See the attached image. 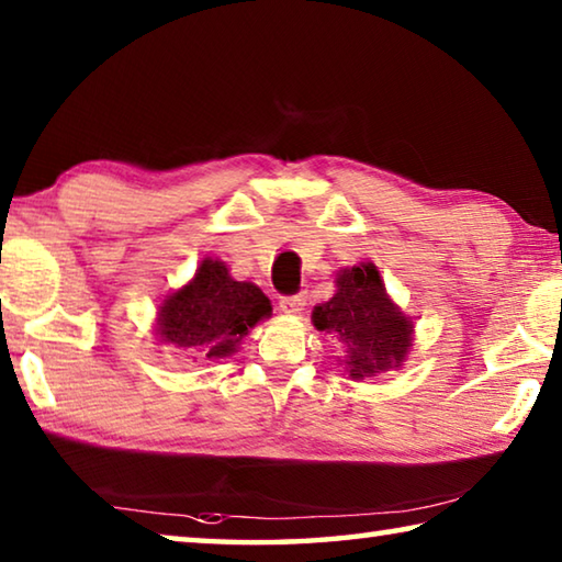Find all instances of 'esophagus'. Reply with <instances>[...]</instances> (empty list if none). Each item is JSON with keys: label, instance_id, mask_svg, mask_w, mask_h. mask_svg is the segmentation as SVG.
<instances>
[{"label": "esophagus", "instance_id": "esophagus-1", "mask_svg": "<svg viewBox=\"0 0 562 562\" xmlns=\"http://www.w3.org/2000/svg\"><path fill=\"white\" fill-rule=\"evenodd\" d=\"M280 310L288 312V315H297V312L304 310V294H288V297L280 300Z\"/></svg>", "mask_w": 562, "mask_h": 562}]
</instances>
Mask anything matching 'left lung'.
Returning a JSON list of instances; mask_svg holds the SVG:
<instances>
[{"mask_svg": "<svg viewBox=\"0 0 562 562\" xmlns=\"http://www.w3.org/2000/svg\"><path fill=\"white\" fill-rule=\"evenodd\" d=\"M312 322L349 349V376H372L404 361L412 322L386 297L372 262L339 272L337 294L312 312Z\"/></svg>", "mask_w": 562, "mask_h": 562, "instance_id": "left-lung-1", "label": "left lung"}]
</instances>
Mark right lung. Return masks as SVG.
<instances>
[{"instance_id":"right-lung-1","label":"right lung","mask_w":562,"mask_h":562,"mask_svg":"<svg viewBox=\"0 0 562 562\" xmlns=\"http://www.w3.org/2000/svg\"><path fill=\"white\" fill-rule=\"evenodd\" d=\"M272 312L250 282H235L217 260H203L195 278L170 294L158 312V335L193 359L233 355L247 329Z\"/></svg>"}]
</instances>
